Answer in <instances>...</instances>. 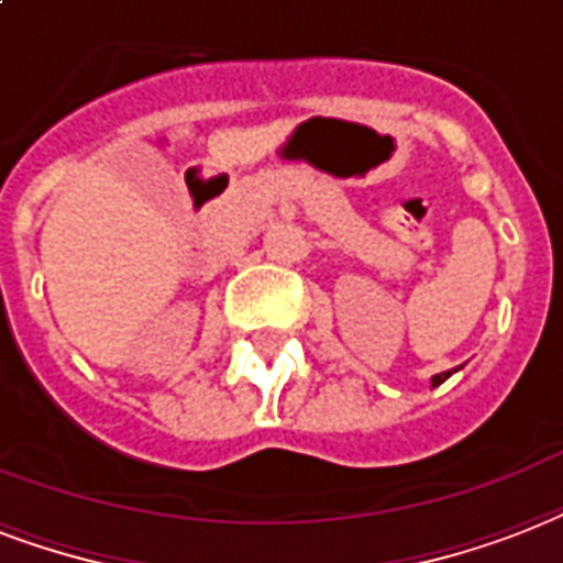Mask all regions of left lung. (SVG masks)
Instances as JSON below:
<instances>
[{
    "label": "left lung",
    "mask_w": 563,
    "mask_h": 563,
    "mask_svg": "<svg viewBox=\"0 0 563 563\" xmlns=\"http://www.w3.org/2000/svg\"><path fill=\"white\" fill-rule=\"evenodd\" d=\"M452 373H459V367H455V369H446V373H438V376H431V387L443 385V382H446V378L452 376Z\"/></svg>",
    "instance_id": "8db88e82"
}]
</instances>
